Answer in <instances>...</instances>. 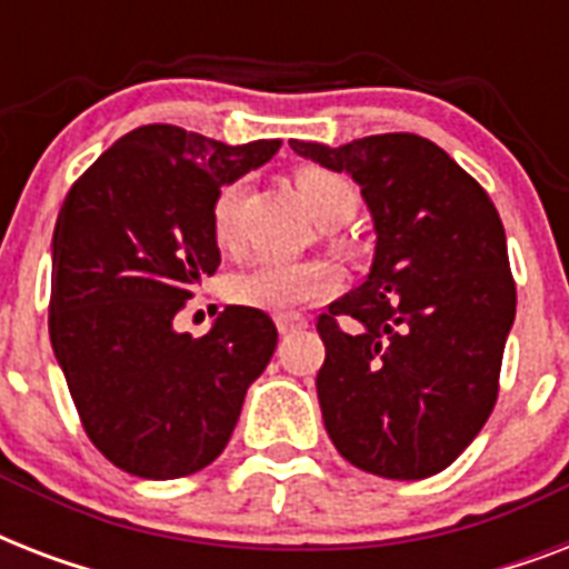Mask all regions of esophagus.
Here are the masks:
<instances>
[{"mask_svg":"<svg viewBox=\"0 0 569 569\" xmlns=\"http://www.w3.org/2000/svg\"><path fill=\"white\" fill-rule=\"evenodd\" d=\"M277 330H280V333H292V330H301L303 325H307V319H303V316H295V312H286V316H277Z\"/></svg>","mask_w":569,"mask_h":569,"instance_id":"34e87169","label":"esophagus"}]
</instances>
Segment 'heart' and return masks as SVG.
<instances>
[{
	"label": "heart",
	"instance_id": "obj_1",
	"mask_svg": "<svg viewBox=\"0 0 569 569\" xmlns=\"http://www.w3.org/2000/svg\"><path fill=\"white\" fill-rule=\"evenodd\" d=\"M295 189L301 203L310 209L316 221L337 227L346 223L351 214L357 212V189L346 177L339 173L321 171V168H301L295 173ZM244 194V182L230 180L227 186L218 189L212 200V232L214 241L230 248L236 241V218H239V203ZM339 271L330 262L321 259H310V262H262L248 271L232 277L230 298L241 307L250 310L274 312V316H286V312L316 303L321 298L337 292Z\"/></svg>",
	"mask_w": 569,
	"mask_h": 569
}]
</instances>
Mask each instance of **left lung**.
Here are the masks:
<instances>
[{
	"label": "left lung",
	"instance_id": "1",
	"mask_svg": "<svg viewBox=\"0 0 569 569\" xmlns=\"http://www.w3.org/2000/svg\"><path fill=\"white\" fill-rule=\"evenodd\" d=\"M289 147L348 173L378 236L366 283L319 319L328 351L316 378L325 428L363 472L398 481L437 476L476 440L499 396L517 316L499 212L422 136Z\"/></svg>",
	"mask_w": 569,
	"mask_h": 569
}]
</instances>
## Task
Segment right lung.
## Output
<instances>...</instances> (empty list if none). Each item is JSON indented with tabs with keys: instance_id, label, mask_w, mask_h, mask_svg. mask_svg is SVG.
Segmentation results:
<instances>
[{
	"instance_id": "right-lung-1",
	"label": "right lung",
	"mask_w": 569,
	"mask_h": 569,
	"mask_svg": "<svg viewBox=\"0 0 569 569\" xmlns=\"http://www.w3.org/2000/svg\"><path fill=\"white\" fill-rule=\"evenodd\" d=\"M277 150V138L232 147L150 123L114 141L64 197L49 339L84 433L129 476L168 481L209 467L274 355L262 310L227 307L200 339L173 319L221 266L218 189Z\"/></svg>"
}]
</instances>
